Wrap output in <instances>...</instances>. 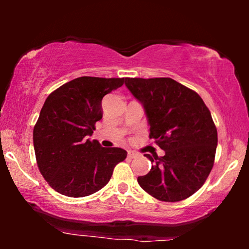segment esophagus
Returning a JSON list of instances; mask_svg holds the SVG:
<instances>
[{
	"label": "esophagus",
	"mask_w": 249,
	"mask_h": 249,
	"mask_svg": "<svg viewBox=\"0 0 249 249\" xmlns=\"http://www.w3.org/2000/svg\"><path fill=\"white\" fill-rule=\"evenodd\" d=\"M128 158H129V159H135V158H137V154H136L135 152L129 151V152H128Z\"/></svg>",
	"instance_id": "esophagus-1"
}]
</instances>
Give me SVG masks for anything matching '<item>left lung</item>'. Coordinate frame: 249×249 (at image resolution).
I'll list each match as a JSON object with an SVG mask.
<instances>
[{"label": "left lung", "mask_w": 249, "mask_h": 249, "mask_svg": "<svg viewBox=\"0 0 249 249\" xmlns=\"http://www.w3.org/2000/svg\"><path fill=\"white\" fill-rule=\"evenodd\" d=\"M125 86L144 105L154 139L165 154H145L153 163L138 177L146 193L162 202H179L195 194L213 168L217 131L202 97L171 78H125Z\"/></svg>", "instance_id": "left-lung-1"}]
</instances>
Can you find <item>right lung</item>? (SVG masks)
Instances as JSON below:
<instances>
[{
	"mask_svg": "<svg viewBox=\"0 0 249 249\" xmlns=\"http://www.w3.org/2000/svg\"><path fill=\"white\" fill-rule=\"evenodd\" d=\"M125 78L79 77L52 91L34 127V149L47 183L68 197H85L110 181L113 169L127 158L122 148L89 141L103 117L102 100Z\"/></svg>",
	"mask_w": 249,
	"mask_h": 249,
	"instance_id": "add662e5",
	"label": "right lung"
}]
</instances>
